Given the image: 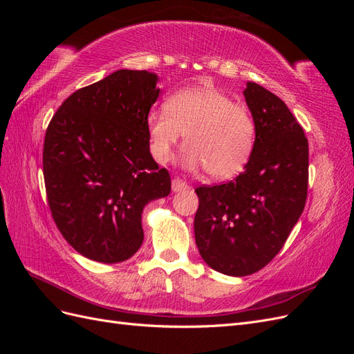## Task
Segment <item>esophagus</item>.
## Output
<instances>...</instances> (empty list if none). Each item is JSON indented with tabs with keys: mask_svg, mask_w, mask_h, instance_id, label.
Returning <instances> with one entry per match:
<instances>
[{
	"mask_svg": "<svg viewBox=\"0 0 354 354\" xmlns=\"http://www.w3.org/2000/svg\"><path fill=\"white\" fill-rule=\"evenodd\" d=\"M171 187H173V192H181V190H187L189 185L181 178H174L173 183H171Z\"/></svg>",
	"mask_w": 354,
	"mask_h": 354,
	"instance_id": "esophagus-1",
	"label": "esophagus"
}]
</instances>
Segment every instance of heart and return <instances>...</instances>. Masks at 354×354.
I'll use <instances>...</instances> for the list:
<instances>
[{
	"label": "heart",
	"instance_id": "1",
	"mask_svg": "<svg viewBox=\"0 0 354 354\" xmlns=\"http://www.w3.org/2000/svg\"><path fill=\"white\" fill-rule=\"evenodd\" d=\"M147 134L156 162L167 164L185 134L181 164L205 168L214 178H230L248 162L255 122L246 106L216 88H185L169 95L165 108L147 115Z\"/></svg>",
	"mask_w": 354,
	"mask_h": 354
}]
</instances>
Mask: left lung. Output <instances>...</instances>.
Returning <instances> with one entry per match:
<instances>
[{
    "label": "left lung",
    "instance_id": "1",
    "mask_svg": "<svg viewBox=\"0 0 354 354\" xmlns=\"http://www.w3.org/2000/svg\"><path fill=\"white\" fill-rule=\"evenodd\" d=\"M243 95L255 122L251 158L229 183L195 190L194 223L203 261L236 277L259 272L282 250L308 185V143L288 106L255 82H246Z\"/></svg>",
    "mask_w": 354,
    "mask_h": 354
}]
</instances>
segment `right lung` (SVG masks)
Segmentation results:
<instances>
[{
	"mask_svg": "<svg viewBox=\"0 0 354 354\" xmlns=\"http://www.w3.org/2000/svg\"><path fill=\"white\" fill-rule=\"evenodd\" d=\"M158 75L120 69L71 94L48 124L42 171L51 216L72 248L113 264L143 243L142 214L171 178L149 151Z\"/></svg>",
	"mask_w": 354,
	"mask_h": 354,
	"instance_id": "right-lung-1",
	"label": "right lung"
}]
</instances>
